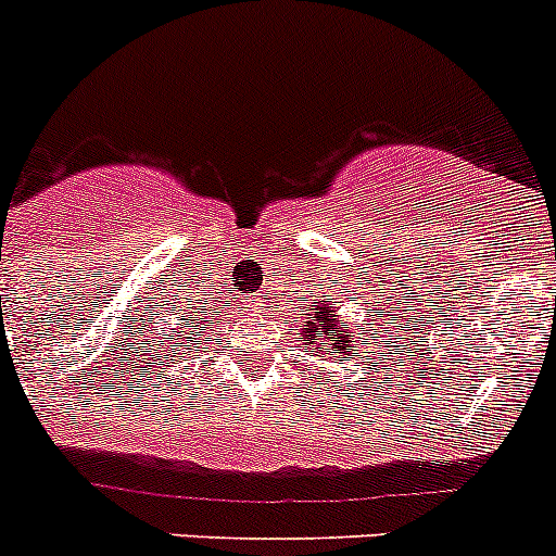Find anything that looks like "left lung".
<instances>
[{
    "mask_svg": "<svg viewBox=\"0 0 556 556\" xmlns=\"http://www.w3.org/2000/svg\"><path fill=\"white\" fill-rule=\"evenodd\" d=\"M305 312L308 314L300 325L305 353L319 355V361H330V364H336L341 355L353 353V328L341 325V314L330 294H323V300L312 308H305ZM355 330H358V325H355Z\"/></svg>",
    "mask_w": 556,
    "mask_h": 556,
    "instance_id": "obj_1",
    "label": "left lung"
}]
</instances>
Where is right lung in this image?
<instances>
[{
    "label": "right lung",
    "instance_id": "add662e5",
    "mask_svg": "<svg viewBox=\"0 0 556 556\" xmlns=\"http://www.w3.org/2000/svg\"><path fill=\"white\" fill-rule=\"evenodd\" d=\"M181 312H185V308H178V314H181ZM201 314L203 312H190V314H187L185 325H176V328H170L173 339H170V344H167V348H170V353H173L170 361L190 355L192 348H195L198 341L203 339V328L198 325V317H201Z\"/></svg>",
    "mask_w": 556,
    "mask_h": 556
}]
</instances>
